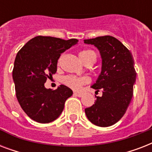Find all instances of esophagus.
Wrapping results in <instances>:
<instances>
[{
    "mask_svg": "<svg viewBox=\"0 0 152 152\" xmlns=\"http://www.w3.org/2000/svg\"><path fill=\"white\" fill-rule=\"evenodd\" d=\"M74 95L76 96H78V97H82L83 96V94L82 93H79V92H74Z\"/></svg>",
    "mask_w": 152,
    "mask_h": 152,
    "instance_id": "1",
    "label": "esophagus"
}]
</instances>
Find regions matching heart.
Listing matches in <instances>:
<instances>
[{"instance_id": "1", "label": "heart", "mask_w": 152, "mask_h": 152, "mask_svg": "<svg viewBox=\"0 0 152 152\" xmlns=\"http://www.w3.org/2000/svg\"><path fill=\"white\" fill-rule=\"evenodd\" d=\"M91 57H95V54L94 52L91 50H82L79 53V57L83 63L89 59ZM88 80L86 78H81V77H77V76H64L62 79V82L64 84L69 87V88H72L74 90H78L81 87L82 84L87 83Z\"/></svg>"}]
</instances>
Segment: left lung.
Instances as JSON below:
<instances>
[{"mask_svg":"<svg viewBox=\"0 0 152 152\" xmlns=\"http://www.w3.org/2000/svg\"><path fill=\"white\" fill-rule=\"evenodd\" d=\"M85 44L94 45L102 58L101 73L91 88L96 96L95 104L85 109L87 118L94 125L108 127L122 118L132 98L136 81L134 61L130 51L114 37H97L85 39Z\"/></svg>","mask_w":152,"mask_h":152,"instance_id":"1","label":"left lung"}]
</instances>
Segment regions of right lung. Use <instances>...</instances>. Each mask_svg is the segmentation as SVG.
<instances>
[{"label": "right lung", "instance_id": "add662e5", "mask_svg": "<svg viewBox=\"0 0 152 152\" xmlns=\"http://www.w3.org/2000/svg\"><path fill=\"white\" fill-rule=\"evenodd\" d=\"M77 42L76 39L37 36L17 53L12 71L15 94L20 106L32 120L39 123L56 120L67 99L73 94L66 86L52 90L45 88L44 83L56 73L61 54Z\"/></svg>", "mask_w": 152, "mask_h": 152}]
</instances>
